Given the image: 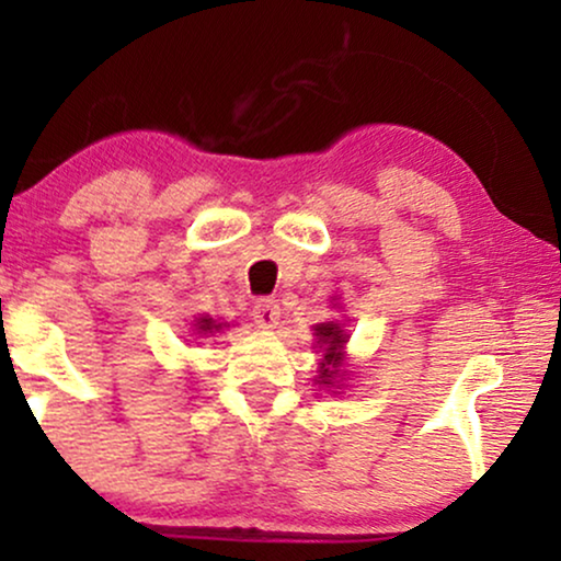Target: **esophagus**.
Segmentation results:
<instances>
[{
  "label": "esophagus",
  "instance_id": "34e87169",
  "mask_svg": "<svg viewBox=\"0 0 561 561\" xmlns=\"http://www.w3.org/2000/svg\"><path fill=\"white\" fill-rule=\"evenodd\" d=\"M252 319L260 329H273L280 319V306L273 298H260V301L252 306Z\"/></svg>",
  "mask_w": 561,
  "mask_h": 561
}]
</instances>
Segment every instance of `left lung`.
Wrapping results in <instances>:
<instances>
[{
  "instance_id": "1",
  "label": "left lung",
  "mask_w": 561,
  "mask_h": 561,
  "mask_svg": "<svg viewBox=\"0 0 561 561\" xmlns=\"http://www.w3.org/2000/svg\"><path fill=\"white\" fill-rule=\"evenodd\" d=\"M313 336H317L319 347H324V359L319 363V386L332 388L336 378H340V365L344 359V342H347V334L344 329L336 324V321H327V324L313 327Z\"/></svg>"
}]
</instances>
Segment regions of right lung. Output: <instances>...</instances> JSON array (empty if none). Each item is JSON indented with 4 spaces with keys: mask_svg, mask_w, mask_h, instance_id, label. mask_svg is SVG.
Returning <instances> with one entry per match:
<instances>
[{
    "mask_svg": "<svg viewBox=\"0 0 561 561\" xmlns=\"http://www.w3.org/2000/svg\"><path fill=\"white\" fill-rule=\"evenodd\" d=\"M225 327H227V324H217V321H214V319L202 317V319H196L194 332H196L198 336H211V334L221 332V329H225Z\"/></svg>",
    "mask_w": 561,
    "mask_h": 561,
    "instance_id": "right-lung-1",
    "label": "right lung"
}]
</instances>
